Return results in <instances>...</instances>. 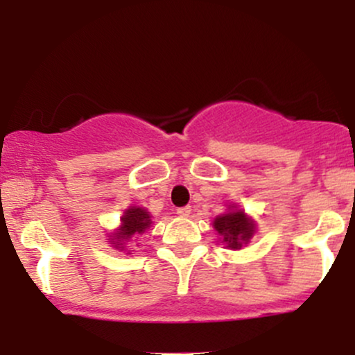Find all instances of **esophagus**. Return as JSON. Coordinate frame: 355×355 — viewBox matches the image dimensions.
<instances>
[{
  "mask_svg": "<svg viewBox=\"0 0 355 355\" xmlns=\"http://www.w3.org/2000/svg\"><path fill=\"white\" fill-rule=\"evenodd\" d=\"M190 214H191L190 207H180V209H177V215H178V217H189Z\"/></svg>",
  "mask_w": 355,
  "mask_h": 355,
  "instance_id": "esophagus-1",
  "label": "esophagus"
}]
</instances>
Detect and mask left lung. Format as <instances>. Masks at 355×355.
<instances>
[{
    "label": "left lung",
    "instance_id": "obj_1",
    "mask_svg": "<svg viewBox=\"0 0 355 355\" xmlns=\"http://www.w3.org/2000/svg\"><path fill=\"white\" fill-rule=\"evenodd\" d=\"M214 229L222 237V243H225L232 250H239L243 243H248L254 237L255 222L247 217L245 211L230 205L227 214L218 215L214 220Z\"/></svg>",
    "mask_w": 355,
    "mask_h": 355
}]
</instances>
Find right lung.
<instances>
[{
  "label": "right lung",
  "mask_w": 355,
  "mask_h": 355,
  "mask_svg": "<svg viewBox=\"0 0 355 355\" xmlns=\"http://www.w3.org/2000/svg\"><path fill=\"white\" fill-rule=\"evenodd\" d=\"M121 225L112 234V243L115 248L123 250L125 243L130 242V239L135 235L144 234V232L152 225V217L150 211H146L144 207H130L121 215Z\"/></svg>",
  "instance_id": "obj_1"
}]
</instances>
